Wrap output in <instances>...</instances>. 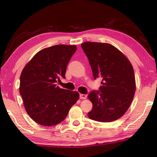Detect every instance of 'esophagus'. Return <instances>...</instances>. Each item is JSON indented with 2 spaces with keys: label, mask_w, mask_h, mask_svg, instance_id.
Listing matches in <instances>:
<instances>
[{
  "label": "esophagus",
  "mask_w": 157,
  "mask_h": 157,
  "mask_svg": "<svg viewBox=\"0 0 157 157\" xmlns=\"http://www.w3.org/2000/svg\"><path fill=\"white\" fill-rule=\"evenodd\" d=\"M86 97H87V96L86 94H79V98H80V99H86Z\"/></svg>",
  "instance_id": "esophagus-1"
}]
</instances>
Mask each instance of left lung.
<instances>
[{"label":"left lung","mask_w":157,"mask_h":157,"mask_svg":"<svg viewBox=\"0 0 157 157\" xmlns=\"http://www.w3.org/2000/svg\"><path fill=\"white\" fill-rule=\"evenodd\" d=\"M82 48L87 56L94 78H101L99 90L88 96L92 103L88 117L111 122L128 111L136 91L134 71L128 58L108 43L86 42Z\"/></svg>","instance_id":"8db88e82"}]
</instances>
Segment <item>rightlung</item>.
<instances>
[{"label": "right lung", "mask_w": 157, "mask_h": 157, "mask_svg": "<svg viewBox=\"0 0 157 157\" xmlns=\"http://www.w3.org/2000/svg\"><path fill=\"white\" fill-rule=\"evenodd\" d=\"M75 45H55L41 50L25 66L20 76L19 92L26 112L44 126L59 124L78 101V92L56 85L65 78L67 67L76 51Z\"/></svg>", "instance_id": "obj_1"}]
</instances>
